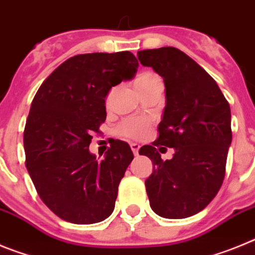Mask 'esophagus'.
Wrapping results in <instances>:
<instances>
[{
  "mask_svg": "<svg viewBox=\"0 0 255 255\" xmlns=\"http://www.w3.org/2000/svg\"><path fill=\"white\" fill-rule=\"evenodd\" d=\"M130 147H131V150L132 153H134V155L139 154V148H140V145H139L138 143H131L130 144Z\"/></svg>",
  "mask_w": 255,
  "mask_h": 255,
  "instance_id": "1",
  "label": "esophagus"
}]
</instances>
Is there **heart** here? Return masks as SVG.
I'll use <instances>...</instances> for the list:
<instances>
[{
    "label": "heart",
    "instance_id": "b5f03b06",
    "mask_svg": "<svg viewBox=\"0 0 255 255\" xmlns=\"http://www.w3.org/2000/svg\"><path fill=\"white\" fill-rule=\"evenodd\" d=\"M135 87L139 91L141 96H144L148 92L157 89V88H163V82L161 76L155 74L154 71H141L136 79H135ZM116 92V87H112L108 89L107 94L105 97V106L110 107L111 106L112 97ZM150 128V123L147 119H140V117H128L120 125L117 126V132L125 138L130 139H141L148 134Z\"/></svg>",
    "mask_w": 255,
    "mask_h": 255
}]
</instances>
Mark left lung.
I'll list each match as a JSON object with an SVG mask.
<instances>
[{"label":"left lung","mask_w":255,"mask_h":255,"mask_svg":"<svg viewBox=\"0 0 255 255\" xmlns=\"http://www.w3.org/2000/svg\"><path fill=\"white\" fill-rule=\"evenodd\" d=\"M138 58L163 78L167 100L158 138L139 150L153 162L145 180L150 208L164 218L190 217L224 182L233 139L230 105L215 79L180 49H144ZM162 145L175 149L172 159L160 158Z\"/></svg>","instance_id":"8db88e82"}]
</instances>
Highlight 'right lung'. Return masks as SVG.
I'll use <instances>...</instances> for the list:
<instances>
[{"instance_id": "right-lung-1", "label": "right lung", "mask_w": 255, "mask_h": 255, "mask_svg": "<svg viewBox=\"0 0 255 255\" xmlns=\"http://www.w3.org/2000/svg\"><path fill=\"white\" fill-rule=\"evenodd\" d=\"M138 65L129 51L74 56L35 93L24 129L25 166L40 199L64 221L91 225L114 212L134 154L115 140L98 161L89 144L106 121L108 89L131 79Z\"/></svg>"}]
</instances>
